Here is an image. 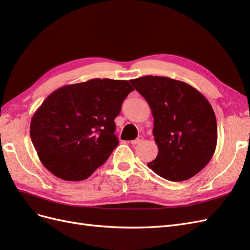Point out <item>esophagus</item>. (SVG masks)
Returning <instances> with one entry per match:
<instances>
[{
  "label": "esophagus",
  "mask_w": 250,
  "mask_h": 250,
  "mask_svg": "<svg viewBox=\"0 0 250 250\" xmlns=\"http://www.w3.org/2000/svg\"><path fill=\"white\" fill-rule=\"evenodd\" d=\"M144 140V138L142 137V135H140V137L138 139H135L133 141H130V143L132 144V145H138V144H140L142 141Z\"/></svg>",
  "instance_id": "esophagus-1"
}]
</instances>
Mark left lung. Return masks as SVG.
<instances>
[{"instance_id":"1","label":"left lung","mask_w":250,"mask_h":250,"mask_svg":"<svg viewBox=\"0 0 250 250\" xmlns=\"http://www.w3.org/2000/svg\"><path fill=\"white\" fill-rule=\"evenodd\" d=\"M130 83L148 102L154 120L158 153L148 167L171 181L190 179L215 153L218 132L211 105L184 81L144 76Z\"/></svg>"}]
</instances>
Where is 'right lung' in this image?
Listing matches in <instances>:
<instances>
[{
	"instance_id": "right-lung-1",
	"label": "right lung",
	"mask_w": 250,
	"mask_h": 250,
	"mask_svg": "<svg viewBox=\"0 0 250 250\" xmlns=\"http://www.w3.org/2000/svg\"><path fill=\"white\" fill-rule=\"evenodd\" d=\"M132 90L126 80L95 78L50 94L30 124V137L44 168L67 181L92 175L118 146L113 120Z\"/></svg>"
}]
</instances>
